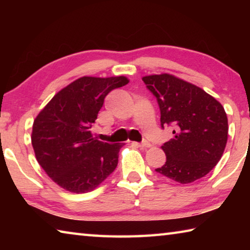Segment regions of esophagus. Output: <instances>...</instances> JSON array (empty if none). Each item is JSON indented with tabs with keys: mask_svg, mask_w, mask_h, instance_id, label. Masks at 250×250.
Instances as JSON below:
<instances>
[{
	"mask_svg": "<svg viewBox=\"0 0 250 250\" xmlns=\"http://www.w3.org/2000/svg\"><path fill=\"white\" fill-rule=\"evenodd\" d=\"M135 145H137L138 146H140V147H150L151 146V143L147 142V141H143L141 143H135Z\"/></svg>",
	"mask_w": 250,
	"mask_h": 250,
	"instance_id": "esophagus-1",
	"label": "esophagus"
}]
</instances>
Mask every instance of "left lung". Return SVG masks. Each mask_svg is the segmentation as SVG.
Returning a JSON list of instances; mask_svg holds the SVG:
<instances>
[{"instance_id": "8db88e82", "label": "left lung", "mask_w": 250, "mask_h": 250, "mask_svg": "<svg viewBox=\"0 0 250 250\" xmlns=\"http://www.w3.org/2000/svg\"><path fill=\"white\" fill-rule=\"evenodd\" d=\"M156 97L161 125H173V139L161 146L167 162L156 172L181 184L196 181L221 160L228 137L224 107L202 88L170 74L142 77Z\"/></svg>"}]
</instances>
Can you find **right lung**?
<instances>
[{
	"label": "right lung",
	"mask_w": 250,
	"mask_h": 250,
	"mask_svg": "<svg viewBox=\"0 0 250 250\" xmlns=\"http://www.w3.org/2000/svg\"><path fill=\"white\" fill-rule=\"evenodd\" d=\"M128 83L125 76H83L59 90L34 120L37 162L66 191H94L115 171L122 145L97 140L90 128L104 97Z\"/></svg>",
	"instance_id": "obj_1"
}]
</instances>
